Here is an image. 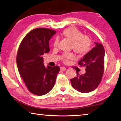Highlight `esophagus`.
I'll use <instances>...</instances> for the list:
<instances>
[{
	"label": "esophagus",
	"mask_w": 121,
	"mask_h": 121,
	"mask_svg": "<svg viewBox=\"0 0 121 121\" xmlns=\"http://www.w3.org/2000/svg\"><path fill=\"white\" fill-rule=\"evenodd\" d=\"M66 69H67V68H65V67H60V70L61 71H65V70H66Z\"/></svg>",
	"instance_id": "34e87169"
}]
</instances>
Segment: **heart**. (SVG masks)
<instances>
[{
	"instance_id": "1",
	"label": "heart",
	"mask_w": 121,
	"mask_h": 121,
	"mask_svg": "<svg viewBox=\"0 0 121 121\" xmlns=\"http://www.w3.org/2000/svg\"><path fill=\"white\" fill-rule=\"evenodd\" d=\"M62 36L71 42V48L77 55L83 56L89 52L91 47V41L89 37L83 35L82 32L74 28L65 29L62 32ZM58 39H56L53 46L56 48L58 45ZM73 58V54L65 53L63 56V60L67 62Z\"/></svg>"
}]
</instances>
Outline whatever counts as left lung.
Listing matches in <instances>:
<instances>
[{
    "label": "left lung",
    "mask_w": 121,
    "mask_h": 121,
    "mask_svg": "<svg viewBox=\"0 0 121 121\" xmlns=\"http://www.w3.org/2000/svg\"><path fill=\"white\" fill-rule=\"evenodd\" d=\"M95 46L87 53L78 62L81 66L85 67L84 74L70 79L73 89L82 93H88L97 88L101 81L104 71L105 51L101 43H95Z\"/></svg>",
    "instance_id": "left-lung-1"
}]
</instances>
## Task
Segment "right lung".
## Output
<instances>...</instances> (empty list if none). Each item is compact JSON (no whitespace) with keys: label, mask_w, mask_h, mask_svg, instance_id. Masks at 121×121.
<instances>
[{"label":"right lung","mask_w":121,"mask_h":121,"mask_svg":"<svg viewBox=\"0 0 121 121\" xmlns=\"http://www.w3.org/2000/svg\"><path fill=\"white\" fill-rule=\"evenodd\" d=\"M55 30L39 28L31 30L20 45L16 56L18 70L30 92L37 95L48 93L54 87L59 66L45 67L43 56L50 52L49 40Z\"/></svg>","instance_id":"right-lung-1"}]
</instances>
